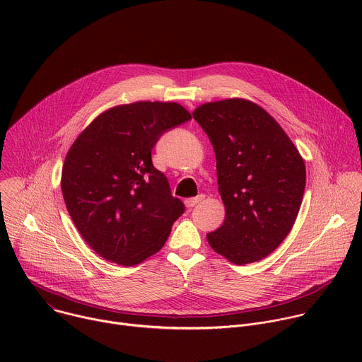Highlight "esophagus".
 I'll list each match as a JSON object with an SVG mask.
<instances>
[{
    "label": "esophagus",
    "instance_id": "obj_1",
    "mask_svg": "<svg viewBox=\"0 0 362 362\" xmlns=\"http://www.w3.org/2000/svg\"><path fill=\"white\" fill-rule=\"evenodd\" d=\"M203 199H204V194H199V196H196V197L186 199V200H185V204L187 206V208H193V206H196L197 203H200Z\"/></svg>",
    "mask_w": 362,
    "mask_h": 362
}]
</instances>
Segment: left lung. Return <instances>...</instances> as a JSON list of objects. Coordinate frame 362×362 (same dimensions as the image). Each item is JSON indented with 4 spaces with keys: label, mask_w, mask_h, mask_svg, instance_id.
Instances as JSON below:
<instances>
[{
    "label": "left lung",
    "mask_w": 362,
    "mask_h": 362,
    "mask_svg": "<svg viewBox=\"0 0 362 362\" xmlns=\"http://www.w3.org/2000/svg\"><path fill=\"white\" fill-rule=\"evenodd\" d=\"M193 119L215 154L223 225L206 235L215 252L236 265L272 253L291 232L305 190V163L284 129L243 98L206 103Z\"/></svg>",
    "instance_id": "obj_1"
}]
</instances>
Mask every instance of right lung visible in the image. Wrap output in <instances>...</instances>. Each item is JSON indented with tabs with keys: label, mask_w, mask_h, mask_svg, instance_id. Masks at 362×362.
<instances>
[{
	"label": "right lung",
	"mask_w": 362,
	"mask_h": 362,
	"mask_svg": "<svg viewBox=\"0 0 362 362\" xmlns=\"http://www.w3.org/2000/svg\"><path fill=\"white\" fill-rule=\"evenodd\" d=\"M190 119L177 103L136 101L101 113L70 147L63 197L76 228L101 257L133 267L163 247L185 204L153 166L151 150Z\"/></svg>",
	"instance_id": "obj_1"
}]
</instances>
